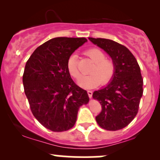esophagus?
<instances>
[{
  "mask_svg": "<svg viewBox=\"0 0 160 160\" xmlns=\"http://www.w3.org/2000/svg\"><path fill=\"white\" fill-rule=\"evenodd\" d=\"M87 93H88V95H89V98H92V91H91V90H88L87 91Z\"/></svg>",
  "mask_w": 160,
  "mask_h": 160,
  "instance_id": "1",
  "label": "esophagus"
}]
</instances>
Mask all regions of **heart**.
I'll use <instances>...</instances> for the list:
<instances>
[{
    "label": "heart",
    "instance_id": "obj_1",
    "mask_svg": "<svg viewBox=\"0 0 160 160\" xmlns=\"http://www.w3.org/2000/svg\"><path fill=\"white\" fill-rule=\"evenodd\" d=\"M85 54L95 62L91 69L92 74L82 76L78 80V83L86 89L95 87L102 82L106 84L111 81L115 74L116 65L111 58H105L103 51L98 48L87 49ZM67 68L69 74L74 78L80 76L78 66V56L71 55L67 62Z\"/></svg>",
    "mask_w": 160,
    "mask_h": 160
}]
</instances>
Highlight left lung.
<instances>
[{
  "instance_id": "1",
  "label": "left lung",
  "mask_w": 160,
  "mask_h": 160,
  "mask_svg": "<svg viewBox=\"0 0 160 160\" xmlns=\"http://www.w3.org/2000/svg\"><path fill=\"white\" fill-rule=\"evenodd\" d=\"M111 57L116 65L111 82L95 91L94 99L102 105V112L95 117L100 127L117 131L127 126L138 111L143 95V78L133 54L123 45L109 39L89 38Z\"/></svg>"
}]
</instances>
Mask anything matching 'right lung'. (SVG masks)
<instances>
[{
  "mask_svg": "<svg viewBox=\"0 0 160 160\" xmlns=\"http://www.w3.org/2000/svg\"><path fill=\"white\" fill-rule=\"evenodd\" d=\"M86 41L85 38H52L38 47L25 65L22 81L31 111L52 132L72 128L79 108L89 101L67 68L69 57Z\"/></svg>",
  "mask_w": 160,
  "mask_h": 160,
  "instance_id": "obj_1",
  "label": "right lung"
}]
</instances>
